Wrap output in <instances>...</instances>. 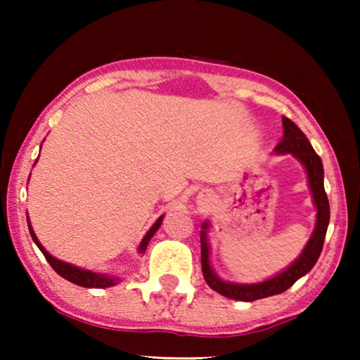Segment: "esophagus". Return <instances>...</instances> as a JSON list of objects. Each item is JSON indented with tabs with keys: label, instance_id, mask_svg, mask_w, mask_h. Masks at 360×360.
Wrapping results in <instances>:
<instances>
[{
	"label": "esophagus",
	"instance_id": "obj_1",
	"mask_svg": "<svg viewBox=\"0 0 360 360\" xmlns=\"http://www.w3.org/2000/svg\"><path fill=\"white\" fill-rule=\"evenodd\" d=\"M211 200H213V195H211L210 191H201V193L198 195V203H200L201 206L210 205Z\"/></svg>",
	"mask_w": 360,
	"mask_h": 360
}]
</instances>
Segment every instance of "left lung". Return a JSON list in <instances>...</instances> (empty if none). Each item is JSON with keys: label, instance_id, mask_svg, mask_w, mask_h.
Segmentation results:
<instances>
[{"label": "left lung", "instance_id": "8db88e82", "mask_svg": "<svg viewBox=\"0 0 360 360\" xmlns=\"http://www.w3.org/2000/svg\"><path fill=\"white\" fill-rule=\"evenodd\" d=\"M283 122V137L275 147L277 154H292L293 157L302 162L304 170L308 175V185L309 190L313 193V201L316 206V226L311 238L304 245L303 252L300 254V257L295 262L280 272L275 277L264 280L259 283H231L224 282L223 278H219L214 274V270L210 265V244L208 238H206V231H208L210 224L203 223L201 228L200 240H201V270H203V277L206 283L210 285V288H213L214 292H218L226 298L239 300V302H254V300L267 298L272 295L283 293L285 290H288L292 285L297 282L298 278H302L303 275H307L309 270L314 267L316 260L319 259V254L323 250L324 238H326V231L329 224V201L328 195L324 191V170H323V162L319 159V155L314 152V149L309 144L307 136L303 134V131L295 124L293 121H290L288 117H282Z\"/></svg>", "mask_w": 360, "mask_h": 360}]
</instances>
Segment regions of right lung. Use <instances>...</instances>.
Listing matches in <instances>:
<instances>
[{
  "mask_svg": "<svg viewBox=\"0 0 360 360\" xmlns=\"http://www.w3.org/2000/svg\"><path fill=\"white\" fill-rule=\"evenodd\" d=\"M162 219H164V216H160V218L155 221L154 226H152V228L147 231V234L144 236V239L141 240V244H139V252L141 254L146 252L147 244H149V240L152 239V236L157 233V229L160 228ZM27 226H29V233H31L32 240H34V243H36L37 248L41 249V252L44 254V257L47 259V262L51 264V267L56 270V272L60 275V277H63L65 280H68V282H72V283H75V285H80V287H85V288H108V287H112V285L117 283V278L116 277H110V275L90 272V270L75 267V265L67 264V262H63V260H58L56 257H52V255L49 254L46 249H44V245L39 243L37 236L34 234L32 226H31V223H29V216H27Z\"/></svg>",
  "mask_w": 360,
  "mask_h": 360,
  "instance_id": "right-lung-1",
  "label": "right lung"
}]
</instances>
